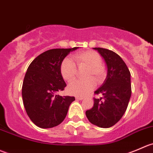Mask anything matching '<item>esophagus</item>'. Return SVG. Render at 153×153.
Listing matches in <instances>:
<instances>
[{
    "label": "esophagus",
    "mask_w": 153,
    "mask_h": 153,
    "mask_svg": "<svg viewBox=\"0 0 153 153\" xmlns=\"http://www.w3.org/2000/svg\"><path fill=\"white\" fill-rule=\"evenodd\" d=\"M75 97H76V100H82L84 99V97H82V96H78V95H76V96Z\"/></svg>",
    "instance_id": "34e87169"
}]
</instances>
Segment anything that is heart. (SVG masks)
I'll return each mask as SVG.
<instances>
[{
    "instance_id": "b5f03b06",
    "label": "heart",
    "mask_w": 153,
    "mask_h": 153,
    "mask_svg": "<svg viewBox=\"0 0 153 153\" xmlns=\"http://www.w3.org/2000/svg\"><path fill=\"white\" fill-rule=\"evenodd\" d=\"M79 68H86L85 80H74L68 85L70 93L76 95H85L90 92L95 86V81L100 83L105 78V69L102 65V58L95 51H88L79 52L74 56ZM61 74L66 81H71L76 76L77 70L75 63L70 58L64 59L61 65Z\"/></svg>"
}]
</instances>
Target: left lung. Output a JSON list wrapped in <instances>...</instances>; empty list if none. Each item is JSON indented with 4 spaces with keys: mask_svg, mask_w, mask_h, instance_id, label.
I'll list each match as a JSON object with an SVG mask.
<instances>
[{
    "mask_svg": "<svg viewBox=\"0 0 153 153\" xmlns=\"http://www.w3.org/2000/svg\"><path fill=\"white\" fill-rule=\"evenodd\" d=\"M104 59L107 67L106 78L95 91L102 95L94 99V106L85 111L92 124L109 128L121 119L131 97V74L121 57L116 53L101 48H94Z\"/></svg>",
    "mask_w": 153,
    "mask_h": 153,
    "instance_id": "obj_1",
    "label": "left lung"
}]
</instances>
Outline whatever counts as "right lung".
Segmentation results:
<instances>
[{
  "instance_id": "add662e5",
  "label": "right lung",
  "mask_w": 153,
  "mask_h": 153,
  "mask_svg": "<svg viewBox=\"0 0 153 153\" xmlns=\"http://www.w3.org/2000/svg\"><path fill=\"white\" fill-rule=\"evenodd\" d=\"M79 48L51 49L38 56L29 65L24 79L22 98L27 115L42 128L58 126L65 118L74 97L56 93L66 86L61 65L71 51Z\"/></svg>"
}]
</instances>
